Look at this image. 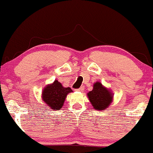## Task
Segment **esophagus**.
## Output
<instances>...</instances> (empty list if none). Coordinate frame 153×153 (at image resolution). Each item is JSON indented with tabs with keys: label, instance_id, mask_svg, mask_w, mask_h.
I'll use <instances>...</instances> for the list:
<instances>
[{
	"label": "esophagus",
	"instance_id": "obj_1",
	"mask_svg": "<svg viewBox=\"0 0 153 153\" xmlns=\"http://www.w3.org/2000/svg\"><path fill=\"white\" fill-rule=\"evenodd\" d=\"M76 91H84V87H80L79 89H76Z\"/></svg>",
	"mask_w": 153,
	"mask_h": 153
}]
</instances>
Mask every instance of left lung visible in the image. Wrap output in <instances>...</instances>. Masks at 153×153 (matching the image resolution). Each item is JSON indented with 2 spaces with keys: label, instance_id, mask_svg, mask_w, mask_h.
I'll list each match as a JSON object with an SVG mask.
<instances>
[{
  "label": "left lung",
  "instance_id": "1",
  "mask_svg": "<svg viewBox=\"0 0 153 153\" xmlns=\"http://www.w3.org/2000/svg\"><path fill=\"white\" fill-rule=\"evenodd\" d=\"M87 97L95 110L102 111L108 108L113 101L114 94L108 88L102 85L100 82H96L93 89L87 93Z\"/></svg>",
  "mask_w": 153,
  "mask_h": 153
}]
</instances>
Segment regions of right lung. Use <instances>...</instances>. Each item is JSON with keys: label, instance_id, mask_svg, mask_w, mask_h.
Listing matches in <instances>:
<instances>
[{"label": "right lung", "instance_id": "add662e5", "mask_svg": "<svg viewBox=\"0 0 153 153\" xmlns=\"http://www.w3.org/2000/svg\"><path fill=\"white\" fill-rule=\"evenodd\" d=\"M70 87H64L58 80L46 85L41 94L42 100L49 109L59 110L62 108L68 94L72 92Z\"/></svg>", "mask_w": 153, "mask_h": 153}]
</instances>
